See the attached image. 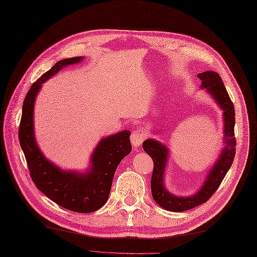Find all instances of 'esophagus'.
I'll return each mask as SVG.
<instances>
[{"mask_svg":"<svg viewBox=\"0 0 257 257\" xmlns=\"http://www.w3.org/2000/svg\"><path fill=\"white\" fill-rule=\"evenodd\" d=\"M145 133L141 128H137L136 131H134L132 136H131V142L132 144L135 146V148H139V146L142 144V142L145 140Z\"/></svg>","mask_w":257,"mask_h":257,"instance_id":"obj_1","label":"esophagus"}]
</instances>
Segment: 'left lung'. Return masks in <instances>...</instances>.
I'll return each mask as SVG.
<instances>
[{
	"mask_svg": "<svg viewBox=\"0 0 257 257\" xmlns=\"http://www.w3.org/2000/svg\"><path fill=\"white\" fill-rule=\"evenodd\" d=\"M198 77L202 80L201 88L206 89L224 111L225 148L210 169L209 174H207V178L201 189L191 197H177L168 192L164 186V172L169 154L168 149L164 144L154 139H148L143 142L142 148L144 152L148 153L154 161V170L151 180L153 198L158 205L169 211L181 212L189 210L208 201L221 185L230 166L233 163L235 156V112L224 82L217 73L213 71L200 73Z\"/></svg>",
	"mask_w": 257,
	"mask_h": 257,
	"instance_id": "1",
	"label": "left lung"
}]
</instances>
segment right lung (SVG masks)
<instances>
[{"label": "right lung", "instance_id": "obj_1", "mask_svg": "<svg viewBox=\"0 0 257 257\" xmlns=\"http://www.w3.org/2000/svg\"><path fill=\"white\" fill-rule=\"evenodd\" d=\"M82 56L57 62L36 80L23 103L19 140L35 186L57 205L74 212L89 213L106 203L113 178L120 161L132 151L130 131H122L101 139L91 158L88 173L67 172L51 163L36 144L33 128L34 101L42 83L63 68L77 64Z\"/></svg>", "mask_w": 257, "mask_h": 257}]
</instances>
